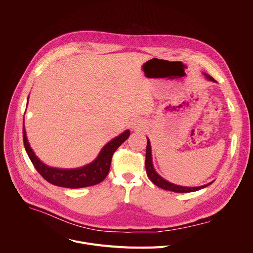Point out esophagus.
<instances>
[{"label":"esophagus","instance_id":"1","mask_svg":"<svg viewBox=\"0 0 253 253\" xmlns=\"http://www.w3.org/2000/svg\"><path fill=\"white\" fill-rule=\"evenodd\" d=\"M144 126H145V122H144L141 118H137L132 121V128H134L135 130H142Z\"/></svg>","mask_w":253,"mask_h":253}]
</instances>
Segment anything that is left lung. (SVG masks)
<instances>
[{"mask_svg": "<svg viewBox=\"0 0 253 253\" xmlns=\"http://www.w3.org/2000/svg\"><path fill=\"white\" fill-rule=\"evenodd\" d=\"M206 76V78L212 82H214V79L207 75V74H204ZM145 167H146V173L149 177V179L151 180V181L158 187L162 188V189H165V190H168V191H173V192H176V193H187V192H194V191H197V190H200L202 188H205L207 187L208 185L212 184V182L210 183H207L205 185H202V186H198V187H186V186H180V185H176V184H173L169 181H167V180H165L164 178H162L154 169L153 167V164H152V154H151V145H150V140L149 138H147V147H146V160H145Z\"/></svg>", "mask_w": 253, "mask_h": 253, "instance_id": "8db88e82", "label": "left lung"}]
</instances>
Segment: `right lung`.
I'll return each mask as SVG.
<instances>
[{
	"label": "right lung",
	"mask_w": 253,
	"mask_h": 253,
	"mask_svg": "<svg viewBox=\"0 0 253 253\" xmlns=\"http://www.w3.org/2000/svg\"><path fill=\"white\" fill-rule=\"evenodd\" d=\"M130 131L126 130L119 136L108 142L102 148L97 158L88 165L76 169L53 168L44 164L30 147L26 136L25 127H23V140L26 152L32 161L34 167L40 175L53 185L66 188H83L96 185L106 178L109 173L111 160L114 152L121 144L127 140Z\"/></svg>",
	"instance_id": "right-lung-1"
}]
</instances>
